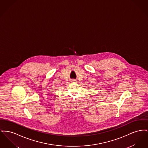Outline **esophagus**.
<instances>
[{
	"mask_svg": "<svg viewBox=\"0 0 148 148\" xmlns=\"http://www.w3.org/2000/svg\"><path fill=\"white\" fill-rule=\"evenodd\" d=\"M73 82H76V80H73Z\"/></svg>",
	"mask_w": 148,
	"mask_h": 148,
	"instance_id": "esophagus-1",
	"label": "esophagus"
}]
</instances>
